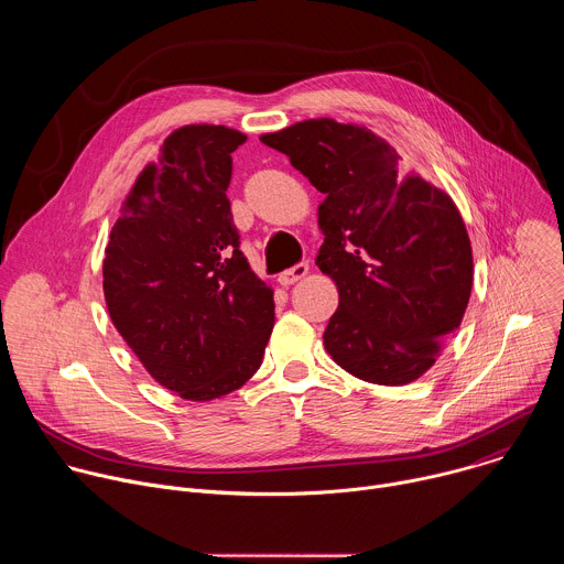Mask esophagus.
Returning a JSON list of instances; mask_svg holds the SVG:
<instances>
[{"instance_id":"obj_1","label":"esophagus","mask_w":564,"mask_h":564,"mask_svg":"<svg viewBox=\"0 0 564 564\" xmlns=\"http://www.w3.org/2000/svg\"><path fill=\"white\" fill-rule=\"evenodd\" d=\"M307 263H296L294 268H290V270H285V272H281L279 274V283L283 285V288H290V285H294V283H299L301 279H305L307 276Z\"/></svg>"}]
</instances>
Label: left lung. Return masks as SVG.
Wrapping results in <instances>:
<instances>
[{
	"mask_svg": "<svg viewBox=\"0 0 564 564\" xmlns=\"http://www.w3.org/2000/svg\"><path fill=\"white\" fill-rule=\"evenodd\" d=\"M261 142L285 153L321 194L316 265L339 290L324 333L328 355L368 383L420 379L459 328L473 250L453 198L361 124L303 120Z\"/></svg>",
	"mask_w": 564,
	"mask_h": 564,
	"instance_id": "left-lung-1",
	"label": "left lung"
}]
</instances>
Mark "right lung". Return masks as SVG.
Instances as JSON below:
<instances>
[{
  "label": "right lung",
  "instance_id": "right-lung-1",
  "mask_svg": "<svg viewBox=\"0 0 564 564\" xmlns=\"http://www.w3.org/2000/svg\"><path fill=\"white\" fill-rule=\"evenodd\" d=\"M246 133L185 124L135 178L102 261L109 316L167 390L209 401L243 386L274 328L261 281L231 223V151Z\"/></svg>",
  "mask_w": 564,
  "mask_h": 564
}]
</instances>
